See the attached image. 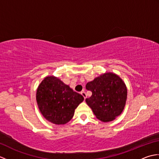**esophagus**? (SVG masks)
Here are the masks:
<instances>
[{"label": "esophagus", "instance_id": "34e87169", "mask_svg": "<svg viewBox=\"0 0 159 159\" xmlns=\"http://www.w3.org/2000/svg\"><path fill=\"white\" fill-rule=\"evenodd\" d=\"M80 94H81V95L83 96V98H84V100H85V99H86V98H87L86 93H85V92H84V91H83V92H80Z\"/></svg>", "mask_w": 159, "mask_h": 159}]
</instances>
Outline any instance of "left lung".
I'll return each instance as SVG.
<instances>
[{
    "instance_id": "8db88e82",
    "label": "left lung",
    "mask_w": 159,
    "mask_h": 159,
    "mask_svg": "<svg viewBox=\"0 0 159 159\" xmlns=\"http://www.w3.org/2000/svg\"><path fill=\"white\" fill-rule=\"evenodd\" d=\"M92 92L86 102L98 119L109 122L119 116L127 99V87L121 78L113 72H105L87 83Z\"/></svg>"
}]
</instances>
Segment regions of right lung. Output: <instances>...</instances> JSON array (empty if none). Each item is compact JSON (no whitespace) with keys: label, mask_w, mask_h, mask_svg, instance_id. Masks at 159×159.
I'll list each match as a JSON object with an SVG mask.
<instances>
[{"label":"right lung","mask_w":159,"mask_h":159,"mask_svg":"<svg viewBox=\"0 0 159 159\" xmlns=\"http://www.w3.org/2000/svg\"><path fill=\"white\" fill-rule=\"evenodd\" d=\"M83 100L82 95L55 76L45 77L37 89L36 100L40 112L45 119L56 125L69 122Z\"/></svg>","instance_id":"right-lung-1"}]
</instances>
